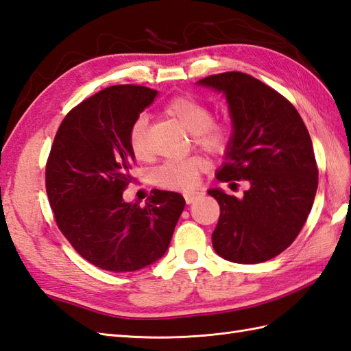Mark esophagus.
Here are the masks:
<instances>
[{"label": "esophagus", "instance_id": "obj_1", "mask_svg": "<svg viewBox=\"0 0 351 351\" xmlns=\"http://www.w3.org/2000/svg\"><path fill=\"white\" fill-rule=\"evenodd\" d=\"M201 197H202V192H199V191L184 192V199H186V202H188V204H192V202H195Z\"/></svg>", "mask_w": 351, "mask_h": 351}]
</instances>
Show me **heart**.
<instances>
[{"label":"heart","instance_id":"1","mask_svg":"<svg viewBox=\"0 0 351 351\" xmlns=\"http://www.w3.org/2000/svg\"><path fill=\"white\" fill-rule=\"evenodd\" d=\"M165 112L177 120L192 134V141L198 149L210 154H222L230 144L231 126L228 121L213 119L208 105L189 95H178L171 97L165 105ZM128 141L130 152L139 160L149 158L147 144V119L144 115L132 123ZM207 168L204 159L192 156L188 159L167 160L156 167L152 173V180L156 186L173 191L192 189L198 177Z\"/></svg>","mask_w":351,"mask_h":351}]
</instances>
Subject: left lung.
<instances>
[{
    "label": "left lung",
    "instance_id": "8db88e82",
    "mask_svg": "<svg viewBox=\"0 0 351 351\" xmlns=\"http://www.w3.org/2000/svg\"><path fill=\"white\" fill-rule=\"evenodd\" d=\"M198 84L222 91L231 112L232 136L216 178L247 184L241 198L208 191L221 207L213 247L232 263L267 261L293 243L313 207L318 168L309 132L290 100L251 75L225 72Z\"/></svg>",
    "mask_w": 351,
    "mask_h": 351
}]
</instances>
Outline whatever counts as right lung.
<instances>
[{
	"mask_svg": "<svg viewBox=\"0 0 351 351\" xmlns=\"http://www.w3.org/2000/svg\"><path fill=\"white\" fill-rule=\"evenodd\" d=\"M158 91L112 85L61 121L46 162V193L60 231L82 258L111 271L159 260L184 208L177 192L152 191L145 206L124 202L135 156L128 135Z\"/></svg>",
	"mask_w": 351,
	"mask_h": 351,
	"instance_id": "1",
	"label": "right lung"
}]
</instances>
